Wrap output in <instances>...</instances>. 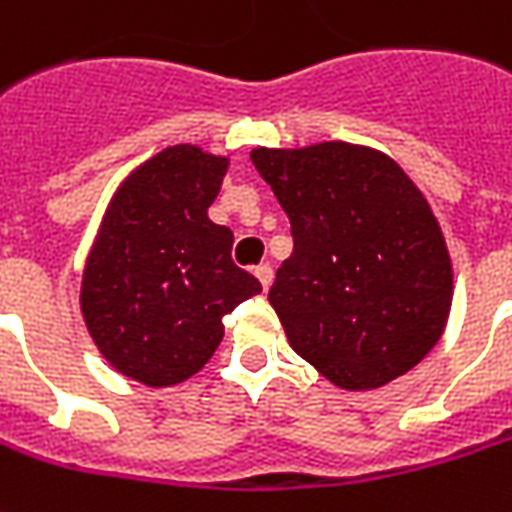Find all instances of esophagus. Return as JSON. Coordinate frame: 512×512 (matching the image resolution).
<instances>
[{"label": "esophagus", "instance_id": "obj_1", "mask_svg": "<svg viewBox=\"0 0 512 512\" xmlns=\"http://www.w3.org/2000/svg\"><path fill=\"white\" fill-rule=\"evenodd\" d=\"M255 277L260 280V285H263V288H269V285H271V266H269V263H260V266H255Z\"/></svg>", "mask_w": 512, "mask_h": 512}]
</instances>
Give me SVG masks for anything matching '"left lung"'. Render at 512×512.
<instances>
[{
    "label": "left lung",
    "instance_id": "1",
    "mask_svg": "<svg viewBox=\"0 0 512 512\" xmlns=\"http://www.w3.org/2000/svg\"><path fill=\"white\" fill-rule=\"evenodd\" d=\"M291 221L294 252L269 302L288 344L333 387L409 373L446 330L454 271L426 196L387 154L353 142L255 148Z\"/></svg>",
    "mask_w": 512,
    "mask_h": 512
}]
</instances>
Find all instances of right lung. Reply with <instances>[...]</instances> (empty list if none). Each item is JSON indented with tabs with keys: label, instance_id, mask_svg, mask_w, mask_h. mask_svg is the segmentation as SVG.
Instances as JSON below:
<instances>
[{
	"label": "right lung",
	"instance_id": "right-lung-1",
	"mask_svg": "<svg viewBox=\"0 0 512 512\" xmlns=\"http://www.w3.org/2000/svg\"><path fill=\"white\" fill-rule=\"evenodd\" d=\"M229 159L170 145L111 196L81 280V314L100 356L145 387L196 375L224 339V316L260 294L232 263V232L210 204Z\"/></svg>",
	"mask_w": 512,
	"mask_h": 512
}]
</instances>
